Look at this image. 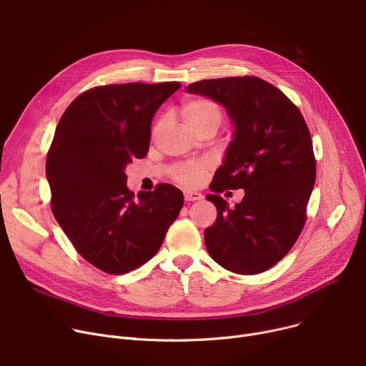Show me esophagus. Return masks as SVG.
<instances>
[{
    "instance_id": "34e87169",
    "label": "esophagus",
    "mask_w": 366,
    "mask_h": 366,
    "mask_svg": "<svg viewBox=\"0 0 366 366\" xmlns=\"http://www.w3.org/2000/svg\"><path fill=\"white\" fill-rule=\"evenodd\" d=\"M184 199H185V202H197V200H202L203 196L197 191L187 189V191H184Z\"/></svg>"
}]
</instances>
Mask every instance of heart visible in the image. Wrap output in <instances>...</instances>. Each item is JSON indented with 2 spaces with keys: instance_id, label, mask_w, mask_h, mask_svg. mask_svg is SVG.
<instances>
[{
  "instance_id": "heart-1",
  "label": "heart",
  "mask_w": 366,
  "mask_h": 366,
  "mask_svg": "<svg viewBox=\"0 0 366 366\" xmlns=\"http://www.w3.org/2000/svg\"><path fill=\"white\" fill-rule=\"evenodd\" d=\"M182 119L185 124L194 131L197 132L206 127L217 128L221 124L222 112L219 106L207 99H194L187 102L181 110ZM207 162H191L182 163L175 167L174 177L178 182L184 185L194 187L202 182L204 172L207 169Z\"/></svg>"
}]
</instances>
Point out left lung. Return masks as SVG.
<instances>
[{"instance_id":"obj_1","label":"left lung","mask_w":366,"mask_h":366,"mask_svg":"<svg viewBox=\"0 0 366 366\" xmlns=\"http://www.w3.org/2000/svg\"><path fill=\"white\" fill-rule=\"evenodd\" d=\"M188 94L225 107L232 137L206 199L217 217L204 231L212 259L228 271L254 275L269 269L295 246L316 178L312 138L299 109L284 92L256 76L204 79ZM245 189L234 208L218 196Z\"/></svg>"}]
</instances>
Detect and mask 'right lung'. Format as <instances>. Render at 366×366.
Returning a JSON list of instances; mask_svg holds the SVG:
<instances>
[{
	"mask_svg": "<svg viewBox=\"0 0 366 366\" xmlns=\"http://www.w3.org/2000/svg\"><path fill=\"white\" fill-rule=\"evenodd\" d=\"M179 82L92 88L71 102L46 156L54 217L78 253L107 274L150 260L184 204L181 189L127 187V166L149 152L157 109Z\"/></svg>",
	"mask_w": 366,
	"mask_h": 366,
	"instance_id": "add662e5",
	"label": "right lung"
}]
</instances>
